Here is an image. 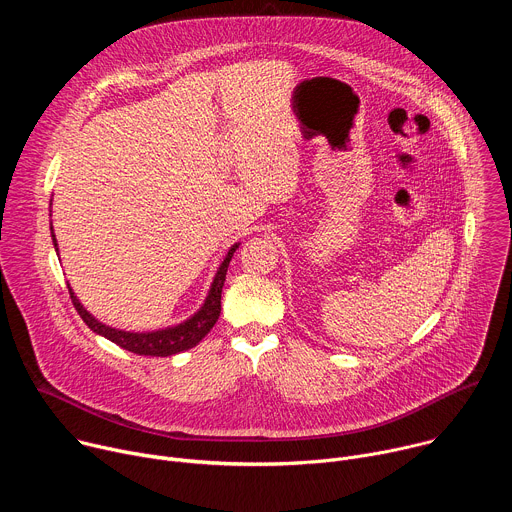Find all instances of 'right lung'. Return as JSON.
<instances>
[{
  "mask_svg": "<svg viewBox=\"0 0 512 512\" xmlns=\"http://www.w3.org/2000/svg\"><path fill=\"white\" fill-rule=\"evenodd\" d=\"M52 231V227H50ZM52 243H54V249L58 253V243H56V237H54V231H52ZM239 249V243H235L229 253L225 255L223 263L218 265L216 269V275L210 283V289H208V296L204 300V304L200 306V310L190 316L188 320L176 324V326H168V328H162V330H152V332H127V330H119V328H111L103 322H99L93 314H89L85 310V306L79 302V298L75 296V291H72L70 283H68V294H70V300L72 304H75L79 316L83 318V322L97 334L105 336L107 340L115 342L117 346L133 352V354H141V356H172V354H178V352H184L188 348H194L210 330L212 326L216 324L218 316H221V294H223V285H225V279H227V269H229V263L235 255V251Z\"/></svg>",
  "mask_w": 512,
  "mask_h": 512,
  "instance_id": "obj_1",
  "label": "right lung"
}]
</instances>
